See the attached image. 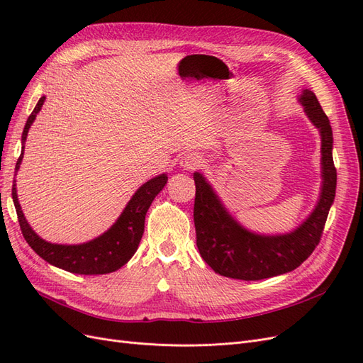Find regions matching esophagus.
<instances>
[{"mask_svg": "<svg viewBox=\"0 0 363 363\" xmlns=\"http://www.w3.org/2000/svg\"><path fill=\"white\" fill-rule=\"evenodd\" d=\"M182 168L186 171H195L201 168L204 164V159L199 155H195V152H191V155H186L184 157H182Z\"/></svg>", "mask_w": 363, "mask_h": 363, "instance_id": "34e87169", "label": "esophagus"}]
</instances>
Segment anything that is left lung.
<instances>
[{"mask_svg":"<svg viewBox=\"0 0 363 363\" xmlns=\"http://www.w3.org/2000/svg\"><path fill=\"white\" fill-rule=\"evenodd\" d=\"M301 104L320 128L323 152V192L313 213L295 232L259 236L247 232L219 203L203 175L195 172L194 223L196 247L215 272L238 280H263L294 271L318 247L336 194V168L332 156V125L312 91H304Z\"/></svg>","mask_w":363,"mask_h":363,"instance_id":"left-lung-1","label":"left lung"}]
</instances>
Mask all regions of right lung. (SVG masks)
Masks as SVG:
<instances>
[{
	"label": "right lung",
	"instance_id": "right-lung-1",
	"mask_svg": "<svg viewBox=\"0 0 363 363\" xmlns=\"http://www.w3.org/2000/svg\"><path fill=\"white\" fill-rule=\"evenodd\" d=\"M43 101H45V96L40 98L35 107V111L31 112V115L27 119L23 131V144L27 139L28 128L33 124V121H35L36 115L39 113ZM23 155L24 147L16 162L15 172L19 169ZM167 174H160L159 177L147 182L144 186H140L133 195V199L128 201L124 212L118 218V221L112 225V228L107 230V232L100 238L82 245H57L45 242V240L40 239L35 232H33L31 227L26 221V216L23 211H21V206L16 196L15 182L12 186V199L23 236L26 238L27 244L35 250L43 260H47L54 267L74 274L95 276V274H108L119 269L121 267L125 265L131 259V256L135 255L142 239V235H144L145 215L148 207L151 206L152 200L156 199V195L163 189V186L167 184Z\"/></svg>",
	"mask_w": 363,
	"mask_h": 363
}]
</instances>
